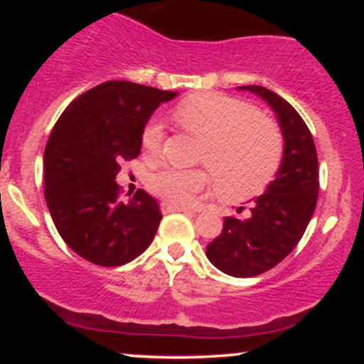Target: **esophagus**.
I'll return each instance as SVG.
<instances>
[{
	"label": "esophagus",
	"mask_w": 364,
	"mask_h": 364,
	"mask_svg": "<svg viewBox=\"0 0 364 364\" xmlns=\"http://www.w3.org/2000/svg\"><path fill=\"white\" fill-rule=\"evenodd\" d=\"M161 210L164 212V214H169V212H188L190 208L183 207V205H174V203H169V202H162Z\"/></svg>",
	"instance_id": "34e87169"
}]
</instances>
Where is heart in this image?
Here are the masks:
<instances>
[{
  "instance_id": "1",
  "label": "heart",
  "mask_w": 364,
  "mask_h": 364,
  "mask_svg": "<svg viewBox=\"0 0 364 364\" xmlns=\"http://www.w3.org/2000/svg\"><path fill=\"white\" fill-rule=\"evenodd\" d=\"M173 118L185 132L202 141L198 159L212 171L217 191L229 200L262 193L277 173L282 141L277 128L258 116L240 99L219 94H198L178 104ZM162 145V124L149 121L141 133V149L149 159ZM210 185L203 169L162 168L150 174L149 188L174 205H188Z\"/></svg>"
}]
</instances>
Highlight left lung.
I'll return each instance as SVG.
<instances>
[{"label":"left lung","mask_w":364,"mask_h":364,"mask_svg":"<svg viewBox=\"0 0 364 364\" xmlns=\"http://www.w3.org/2000/svg\"><path fill=\"white\" fill-rule=\"evenodd\" d=\"M269 104L281 128V166L246 219L224 217L223 232L207 245V258L232 277H255L282 262L306 231L318 198V157L301 116L281 95L260 85L237 87Z\"/></svg>","instance_id":"obj_1"}]
</instances>
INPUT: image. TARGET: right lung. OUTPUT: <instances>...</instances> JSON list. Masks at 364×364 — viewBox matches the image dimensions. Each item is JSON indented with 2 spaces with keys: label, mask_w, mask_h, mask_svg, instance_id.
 <instances>
[{
  "label": "right lung",
  "mask_w": 364,
  "mask_h": 364,
  "mask_svg": "<svg viewBox=\"0 0 364 364\" xmlns=\"http://www.w3.org/2000/svg\"><path fill=\"white\" fill-rule=\"evenodd\" d=\"M178 92L127 80L104 82L78 95L54 124L44 150V193L65 243L101 267L132 262L149 248L162 214L139 190L121 202V162L139 157L141 133Z\"/></svg>",
  "instance_id": "add662e5"
}]
</instances>
